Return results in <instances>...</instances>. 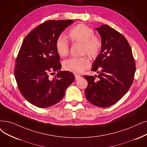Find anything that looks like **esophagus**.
Wrapping results in <instances>:
<instances>
[{
  "label": "esophagus",
  "mask_w": 147,
  "mask_h": 147,
  "mask_svg": "<svg viewBox=\"0 0 147 147\" xmlns=\"http://www.w3.org/2000/svg\"><path fill=\"white\" fill-rule=\"evenodd\" d=\"M75 80H78V79H79V78H81V76L80 75H75Z\"/></svg>",
  "instance_id": "obj_1"
}]
</instances>
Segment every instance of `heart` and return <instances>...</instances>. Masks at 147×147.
I'll list each match as a JSON object with an SVG mask.
<instances>
[{
  "instance_id": "heart-1",
  "label": "heart",
  "mask_w": 147,
  "mask_h": 147,
  "mask_svg": "<svg viewBox=\"0 0 147 147\" xmlns=\"http://www.w3.org/2000/svg\"><path fill=\"white\" fill-rule=\"evenodd\" d=\"M68 37L72 42L82 44L81 54H87L91 58L96 57L102 48L101 40L95 36L92 28L84 24H78L68 32ZM55 48L58 55L66 57L69 53V46L67 41L62 36L58 37L55 42ZM64 70L75 74L83 72L90 66V61L86 57L71 58L63 62Z\"/></svg>"
}]
</instances>
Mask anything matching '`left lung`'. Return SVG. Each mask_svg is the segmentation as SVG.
Returning a JSON list of instances; mask_svg holds the SVG:
<instances>
[{"label": "left lung", "mask_w": 147, "mask_h": 147, "mask_svg": "<svg viewBox=\"0 0 147 147\" xmlns=\"http://www.w3.org/2000/svg\"><path fill=\"white\" fill-rule=\"evenodd\" d=\"M95 29L101 36L102 48L92 70L98 75L84 77L88 83L85 95L95 106L107 107L120 100L130 89L136 64L130 46L124 36L107 25Z\"/></svg>", "instance_id": "8db88e82"}]
</instances>
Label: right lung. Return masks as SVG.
Wrapping results in <instances>:
<instances>
[{"label": "right lung", "instance_id": "1", "mask_svg": "<svg viewBox=\"0 0 147 147\" xmlns=\"http://www.w3.org/2000/svg\"><path fill=\"white\" fill-rule=\"evenodd\" d=\"M73 23L71 20L47 21L29 32L22 43L14 77L23 96L37 107H49L60 102L75 80L72 73L60 70L55 48L57 38ZM52 71L57 74L50 79L49 74Z\"/></svg>", "mask_w": 147, "mask_h": 147}]
</instances>
